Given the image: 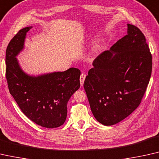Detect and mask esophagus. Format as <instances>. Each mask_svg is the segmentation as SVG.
Returning a JSON list of instances; mask_svg holds the SVG:
<instances>
[{
  "mask_svg": "<svg viewBox=\"0 0 159 159\" xmlns=\"http://www.w3.org/2000/svg\"><path fill=\"white\" fill-rule=\"evenodd\" d=\"M86 74H85V73H83L82 74L80 75V84H81V85L84 84L85 79H86Z\"/></svg>",
  "mask_w": 159,
  "mask_h": 159,
  "instance_id": "34e87169",
  "label": "esophagus"
}]
</instances>
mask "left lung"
Returning a JSON list of instances; mask_svg holds the SVG:
<instances>
[{"label": "left lung", "mask_w": 159, "mask_h": 159, "mask_svg": "<svg viewBox=\"0 0 159 159\" xmlns=\"http://www.w3.org/2000/svg\"><path fill=\"white\" fill-rule=\"evenodd\" d=\"M84 87L93 116L104 125L117 124L137 109L152 71L146 37L127 24V34L93 60Z\"/></svg>", "instance_id": "8db88e82"}]
</instances>
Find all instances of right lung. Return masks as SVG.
I'll use <instances>...</instances> for the list:
<instances>
[{"instance_id": "right-lung-1", "label": "right lung", "mask_w": 159, "mask_h": 159, "mask_svg": "<svg viewBox=\"0 0 159 159\" xmlns=\"http://www.w3.org/2000/svg\"><path fill=\"white\" fill-rule=\"evenodd\" d=\"M28 26L19 30L8 44L6 53V77L8 89L24 115L47 128L61 126L67 117V104L80 88L79 69L70 68L39 76L26 74L16 55L24 48Z\"/></svg>"}]
</instances>
